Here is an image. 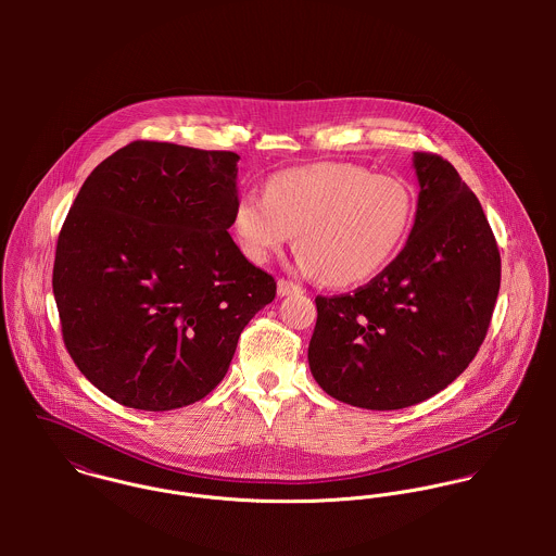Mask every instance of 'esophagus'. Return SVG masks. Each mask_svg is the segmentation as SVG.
<instances>
[{"instance_id":"obj_1","label":"esophagus","mask_w":556,"mask_h":556,"mask_svg":"<svg viewBox=\"0 0 556 556\" xmlns=\"http://www.w3.org/2000/svg\"><path fill=\"white\" fill-rule=\"evenodd\" d=\"M293 293H302V287H298V285H293V282L280 278V280H278V295H280V298H287V295H293Z\"/></svg>"}]
</instances>
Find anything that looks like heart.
Here are the masks:
<instances>
[{
  "label": "heart",
  "instance_id": "heart-1",
  "mask_svg": "<svg viewBox=\"0 0 556 556\" xmlns=\"http://www.w3.org/2000/svg\"><path fill=\"white\" fill-rule=\"evenodd\" d=\"M415 218V192L394 175L351 162H318L274 173L239 194L233 233L265 265L298 233V267L331 287L368 282L397 254Z\"/></svg>",
  "mask_w": 556,
  "mask_h": 556
}]
</instances>
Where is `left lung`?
I'll return each mask as SVG.
<instances>
[{
  "label": "left lung",
  "mask_w": 556,
  "mask_h": 556,
  "mask_svg": "<svg viewBox=\"0 0 556 556\" xmlns=\"http://www.w3.org/2000/svg\"><path fill=\"white\" fill-rule=\"evenodd\" d=\"M415 223L396 258L353 295L317 300L308 346L325 394L396 410L460 377L485 338L501 256L476 194L437 154L415 152Z\"/></svg>",
  "instance_id": "obj_1"
}]
</instances>
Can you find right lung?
I'll return each mask as SVG.
<instances>
[{
	"instance_id": "1",
	"label": "right lung",
	"mask_w": 556,
	"mask_h": 556,
	"mask_svg": "<svg viewBox=\"0 0 556 556\" xmlns=\"http://www.w3.org/2000/svg\"><path fill=\"white\" fill-rule=\"evenodd\" d=\"M238 154L135 141L80 186L58 239L66 349L115 402L170 410L227 375L276 282L229 236Z\"/></svg>"
}]
</instances>
